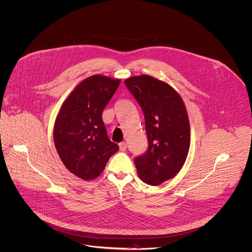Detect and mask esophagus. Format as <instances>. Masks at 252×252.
Returning <instances> with one entry per match:
<instances>
[{
  "label": "esophagus",
  "mask_w": 252,
  "mask_h": 252,
  "mask_svg": "<svg viewBox=\"0 0 252 252\" xmlns=\"http://www.w3.org/2000/svg\"><path fill=\"white\" fill-rule=\"evenodd\" d=\"M119 147H120V150H121V151H125V150L126 149V142H121V143L119 144Z\"/></svg>",
  "instance_id": "obj_1"
}]
</instances>
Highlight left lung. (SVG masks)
Segmentation results:
<instances>
[{"instance_id":"1","label":"left lung","mask_w":252,"mask_h":252,"mask_svg":"<svg viewBox=\"0 0 252 252\" xmlns=\"http://www.w3.org/2000/svg\"><path fill=\"white\" fill-rule=\"evenodd\" d=\"M125 84L140 105L145 119L148 150L134 159L139 179L159 186L183 168L190 146L186 105L168 83L150 75H137Z\"/></svg>"}]
</instances>
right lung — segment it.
<instances>
[{
  "mask_svg": "<svg viewBox=\"0 0 252 252\" xmlns=\"http://www.w3.org/2000/svg\"><path fill=\"white\" fill-rule=\"evenodd\" d=\"M121 79L101 74L81 81L63 103L54 126V143L64 167L74 176L91 181L103 172L119 150L107 134L102 113Z\"/></svg>",
  "mask_w": 252,
  "mask_h": 252,
  "instance_id": "add662e5",
  "label": "right lung"
}]
</instances>
